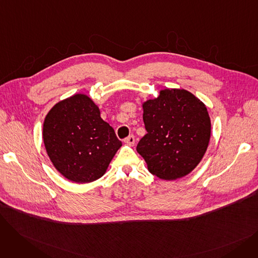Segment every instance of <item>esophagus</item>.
<instances>
[{"label": "esophagus", "mask_w": 258, "mask_h": 258, "mask_svg": "<svg viewBox=\"0 0 258 258\" xmlns=\"http://www.w3.org/2000/svg\"><path fill=\"white\" fill-rule=\"evenodd\" d=\"M124 142L130 146H134V144H135V136H134V135H130L127 138H125Z\"/></svg>", "instance_id": "1"}]
</instances>
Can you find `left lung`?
I'll use <instances>...</instances> for the list:
<instances>
[{"mask_svg":"<svg viewBox=\"0 0 258 258\" xmlns=\"http://www.w3.org/2000/svg\"><path fill=\"white\" fill-rule=\"evenodd\" d=\"M146 135L137 145L151 173L175 180L192 171L210 140L207 107L186 90L166 89L143 103Z\"/></svg>","mask_w":258,"mask_h":258,"instance_id":"8db88e82","label":"left lung"}]
</instances>
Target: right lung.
Masks as SVG:
<instances>
[{
    "instance_id": "right-lung-1",
    "label": "right lung",
    "mask_w": 258,
    "mask_h": 258,
    "mask_svg": "<svg viewBox=\"0 0 258 258\" xmlns=\"http://www.w3.org/2000/svg\"><path fill=\"white\" fill-rule=\"evenodd\" d=\"M47 154L64 178L90 183L101 178L122 145L91 98L76 94L54 105L45 118Z\"/></svg>"
}]
</instances>
